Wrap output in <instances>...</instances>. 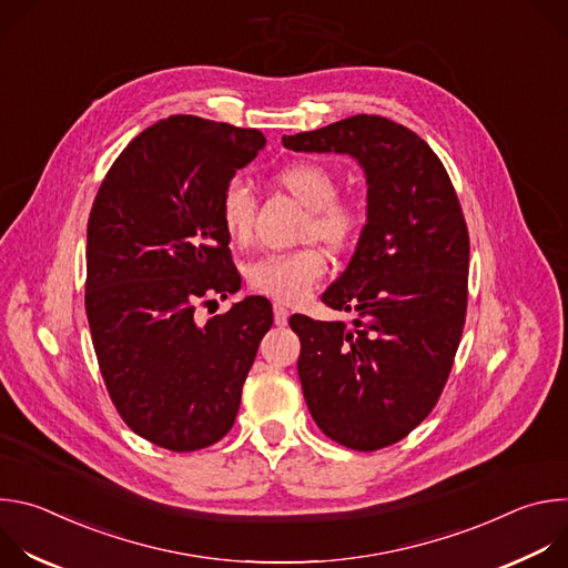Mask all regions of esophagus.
I'll use <instances>...</instances> for the list:
<instances>
[{
  "mask_svg": "<svg viewBox=\"0 0 568 568\" xmlns=\"http://www.w3.org/2000/svg\"><path fill=\"white\" fill-rule=\"evenodd\" d=\"M287 318H290L287 307H283L281 303H274V321H276V326H287Z\"/></svg>",
  "mask_w": 568,
  "mask_h": 568,
  "instance_id": "1",
  "label": "esophagus"
}]
</instances>
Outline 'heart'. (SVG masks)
<instances>
[{
  "label": "heart",
  "mask_w": 568,
  "mask_h": 568,
  "mask_svg": "<svg viewBox=\"0 0 568 568\" xmlns=\"http://www.w3.org/2000/svg\"><path fill=\"white\" fill-rule=\"evenodd\" d=\"M278 182L307 206L305 235H316L333 250H346L359 237L366 209L353 195H339V180L318 161H292L278 173ZM256 191L242 175L226 180L220 193V220L231 240L245 242L254 231ZM328 256L318 245H303L287 252H270L247 265V283L281 303H301L326 276Z\"/></svg>",
  "instance_id": "b5f03b06"
}]
</instances>
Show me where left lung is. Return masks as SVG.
Wrapping results in <instances>:
<instances>
[{
  "label": "left lung",
  "instance_id": "8db88e82",
  "mask_svg": "<svg viewBox=\"0 0 568 568\" xmlns=\"http://www.w3.org/2000/svg\"><path fill=\"white\" fill-rule=\"evenodd\" d=\"M296 152H348L366 171L368 222L321 301L355 326L294 314L298 377L318 429L375 452L407 438L438 404L467 312L469 233L438 154L409 128L357 114L283 136Z\"/></svg>",
  "mask_w": 568,
  "mask_h": 568
}]
</instances>
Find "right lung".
<instances>
[{
	"instance_id": "1",
	"label": "right lung",
	"mask_w": 568,
	"mask_h": 568,
	"mask_svg": "<svg viewBox=\"0 0 568 568\" xmlns=\"http://www.w3.org/2000/svg\"><path fill=\"white\" fill-rule=\"evenodd\" d=\"M263 148L254 128L159 121L116 156L90 213L85 310L105 388L134 434L171 452L229 434L272 328L263 296L195 321L240 287L220 193Z\"/></svg>"
}]
</instances>
